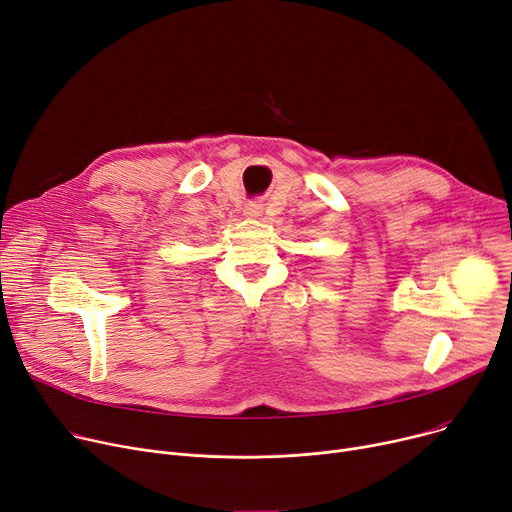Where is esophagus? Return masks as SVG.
Instances as JSON below:
<instances>
[{
    "label": "esophagus",
    "mask_w": 512,
    "mask_h": 512,
    "mask_svg": "<svg viewBox=\"0 0 512 512\" xmlns=\"http://www.w3.org/2000/svg\"><path fill=\"white\" fill-rule=\"evenodd\" d=\"M261 212H263V206H261L259 201H249L247 206H245V216H249V218L261 216Z\"/></svg>",
    "instance_id": "obj_1"
}]
</instances>
